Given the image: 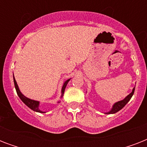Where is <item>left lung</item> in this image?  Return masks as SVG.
<instances>
[{
	"instance_id": "obj_1",
	"label": "left lung",
	"mask_w": 147,
	"mask_h": 147,
	"mask_svg": "<svg viewBox=\"0 0 147 147\" xmlns=\"http://www.w3.org/2000/svg\"><path fill=\"white\" fill-rule=\"evenodd\" d=\"M134 90H135V87L133 88L132 92H131L130 94H128L127 96L125 98H123V100H119V101H117V102L114 103V105H113V106H112L111 109L108 112H105V114H115V113H117V112H118L120 110L122 109V108H123V107H124V106H125L128 102H129V100H130V98H132L133 94H134Z\"/></svg>"
}]
</instances>
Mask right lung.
<instances>
[{"mask_svg":"<svg viewBox=\"0 0 147 147\" xmlns=\"http://www.w3.org/2000/svg\"><path fill=\"white\" fill-rule=\"evenodd\" d=\"M70 79H71V78L67 79V80L65 81L64 83H63V85H62V90H61V96H60V98H62V97H63L65 87H66L67 84H68V82L70 81ZM13 82H14V86H15V88H16V91H17V95L19 96V98H20V100H21L22 101H23V102H24L26 106H27V107H30L31 110H33V111L39 112V113H46L45 111H42L40 109V107H40V101L33 100V99H30V98H26V96H24V94H22L21 92H20V90L19 87H18V85H17V82H16V80H15L14 76H13ZM58 103H60V100H59Z\"/></svg>","mask_w":147,"mask_h":147,"instance_id":"obj_1","label":"right lung"}]
</instances>
